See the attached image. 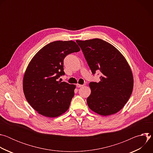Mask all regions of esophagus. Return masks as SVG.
Masks as SVG:
<instances>
[{"label":"esophagus","mask_w":153,"mask_h":153,"mask_svg":"<svg viewBox=\"0 0 153 153\" xmlns=\"http://www.w3.org/2000/svg\"><path fill=\"white\" fill-rule=\"evenodd\" d=\"M76 86H77V87H78V88H80V87H82V86H83L84 85H80V84L77 83V84L76 85Z\"/></svg>","instance_id":"34e87169"}]
</instances>
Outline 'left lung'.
Returning <instances> with one entry per match:
<instances>
[{
  "label": "left lung",
  "mask_w": 153,
  "mask_h": 153,
  "mask_svg": "<svg viewBox=\"0 0 153 153\" xmlns=\"http://www.w3.org/2000/svg\"><path fill=\"white\" fill-rule=\"evenodd\" d=\"M92 73L99 70L100 81L90 82L88 107L101 116L119 112L129 99L134 80L129 65L122 54L113 45L100 39L77 40Z\"/></svg>",
  "instance_id": "1"
}]
</instances>
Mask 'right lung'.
Masks as SVG:
<instances>
[{"mask_svg": "<svg viewBox=\"0 0 153 153\" xmlns=\"http://www.w3.org/2000/svg\"><path fill=\"white\" fill-rule=\"evenodd\" d=\"M80 50L73 40L54 41L41 48L30 62L23 90L27 102L39 114L52 118L68 110L76 85L57 79L65 74L64 58Z\"/></svg>", "mask_w": 153, "mask_h": 153, "instance_id": "1", "label": "right lung"}]
</instances>
